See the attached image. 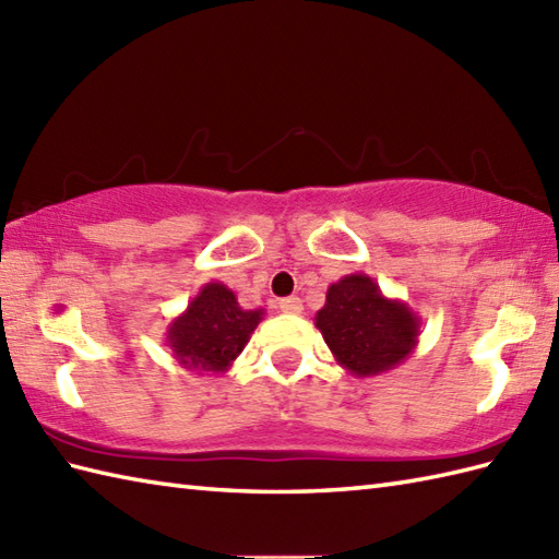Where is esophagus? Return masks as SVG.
Returning a JSON list of instances; mask_svg holds the SVG:
<instances>
[{"label":"esophagus","mask_w":559,"mask_h":559,"mask_svg":"<svg viewBox=\"0 0 559 559\" xmlns=\"http://www.w3.org/2000/svg\"><path fill=\"white\" fill-rule=\"evenodd\" d=\"M278 307L286 314H300L302 312V300L300 298H286V300L278 302Z\"/></svg>","instance_id":"1"}]
</instances>
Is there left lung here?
I'll return each instance as SVG.
<instances>
[{"mask_svg":"<svg viewBox=\"0 0 559 559\" xmlns=\"http://www.w3.org/2000/svg\"><path fill=\"white\" fill-rule=\"evenodd\" d=\"M336 362L355 377H374L406 362L418 346L420 317L403 300L386 298L367 273L331 283L314 317Z\"/></svg>","mask_w":559,"mask_h":559,"instance_id":"obj_1","label":"left lung"}]
</instances>
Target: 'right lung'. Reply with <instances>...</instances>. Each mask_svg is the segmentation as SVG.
I'll list each match as a JSON object with an SVG mask.
<instances>
[{
    "mask_svg": "<svg viewBox=\"0 0 559 559\" xmlns=\"http://www.w3.org/2000/svg\"><path fill=\"white\" fill-rule=\"evenodd\" d=\"M264 310H242L235 293L221 281H211L189 300L165 331V346L185 370L223 374L252 338Z\"/></svg>",
    "mask_w": 559,
    "mask_h": 559,
    "instance_id": "1",
    "label": "right lung"
}]
</instances>
